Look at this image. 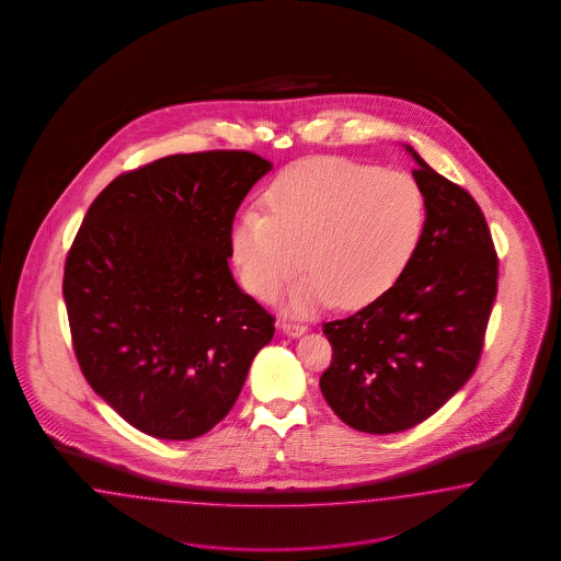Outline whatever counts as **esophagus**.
<instances>
[{"mask_svg": "<svg viewBox=\"0 0 561 561\" xmlns=\"http://www.w3.org/2000/svg\"><path fill=\"white\" fill-rule=\"evenodd\" d=\"M279 327L284 329V333L289 335V337H300L306 331L305 324L294 323V321H288V319H284V321L279 323Z\"/></svg>", "mask_w": 561, "mask_h": 561, "instance_id": "34e87169", "label": "esophagus"}]
</instances>
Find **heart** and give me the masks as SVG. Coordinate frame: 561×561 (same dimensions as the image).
<instances>
[{
    "mask_svg": "<svg viewBox=\"0 0 561 561\" xmlns=\"http://www.w3.org/2000/svg\"><path fill=\"white\" fill-rule=\"evenodd\" d=\"M263 202L267 214L249 209L232 224V256L244 288L263 300L305 263L288 291L298 314L385 296L413 261L427 221L424 188L411 174L347 158L289 167Z\"/></svg>",
    "mask_w": 561,
    "mask_h": 561,
    "instance_id": "b5f03b06",
    "label": "heart"
}]
</instances>
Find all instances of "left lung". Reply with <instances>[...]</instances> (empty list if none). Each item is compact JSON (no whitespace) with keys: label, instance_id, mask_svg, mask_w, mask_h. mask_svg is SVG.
Segmentation results:
<instances>
[{"label":"left lung","instance_id":"left-lung-1","mask_svg":"<svg viewBox=\"0 0 561 561\" xmlns=\"http://www.w3.org/2000/svg\"><path fill=\"white\" fill-rule=\"evenodd\" d=\"M408 150L427 204L422 244L385 296L323 323L333 359L321 391L340 420L366 434L422 424L459 391L476 373L497 294L481 207Z\"/></svg>","mask_w":561,"mask_h":561}]
</instances>
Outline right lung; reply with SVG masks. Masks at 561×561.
<instances>
[{
  "mask_svg": "<svg viewBox=\"0 0 561 561\" xmlns=\"http://www.w3.org/2000/svg\"><path fill=\"white\" fill-rule=\"evenodd\" d=\"M272 162L174 153L119 174L66 259L64 298L88 385L144 434L191 440L237 403L273 317L238 288L237 209Z\"/></svg>",
  "mask_w": 561,
  "mask_h": 561,
  "instance_id": "obj_1",
  "label": "right lung"
}]
</instances>
